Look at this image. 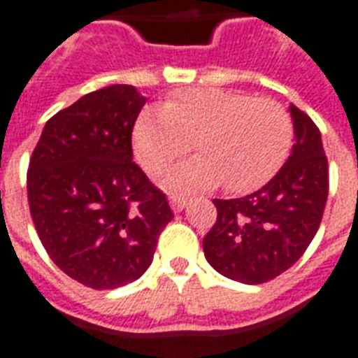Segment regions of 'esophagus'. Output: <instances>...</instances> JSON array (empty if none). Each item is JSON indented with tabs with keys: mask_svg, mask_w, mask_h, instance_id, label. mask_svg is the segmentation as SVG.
Returning <instances> with one entry per match:
<instances>
[{
	"mask_svg": "<svg viewBox=\"0 0 358 358\" xmlns=\"http://www.w3.org/2000/svg\"><path fill=\"white\" fill-rule=\"evenodd\" d=\"M187 206V199L182 197V195H173L171 197V208L174 210V212H182V210Z\"/></svg>",
	"mask_w": 358,
	"mask_h": 358,
	"instance_id": "esophagus-1",
	"label": "esophagus"
}]
</instances>
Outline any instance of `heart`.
<instances>
[{
  "mask_svg": "<svg viewBox=\"0 0 358 358\" xmlns=\"http://www.w3.org/2000/svg\"><path fill=\"white\" fill-rule=\"evenodd\" d=\"M199 155L171 171V189L220 184L233 193L261 187L280 171L293 143V120L280 103L217 88L174 94L136 120L133 148L152 174L167 171L189 150Z\"/></svg>",
  "mask_w": 358,
  "mask_h": 358,
  "instance_id": "obj_1",
  "label": "heart"
}]
</instances>
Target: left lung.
<instances>
[{"instance_id": "1", "label": "left lung", "mask_w": 358, "mask_h": 358, "mask_svg": "<svg viewBox=\"0 0 358 358\" xmlns=\"http://www.w3.org/2000/svg\"><path fill=\"white\" fill-rule=\"evenodd\" d=\"M291 108L293 152L255 193L214 199L217 217L203 240L204 257L220 274L257 285L299 261L317 233L329 197V163L321 133L306 113Z\"/></svg>"}]
</instances>
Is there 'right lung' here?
I'll return each mask as SVG.
<instances>
[{"instance_id":"obj_1","label":"right lung","mask_w":358,"mask_h":358,"mask_svg":"<svg viewBox=\"0 0 358 358\" xmlns=\"http://www.w3.org/2000/svg\"><path fill=\"white\" fill-rule=\"evenodd\" d=\"M144 99L114 84L46 122L27 169V203L41 244L59 270L92 289L143 276L174 217L167 195L133 161Z\"/></svg>"}]
</instances>
